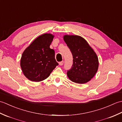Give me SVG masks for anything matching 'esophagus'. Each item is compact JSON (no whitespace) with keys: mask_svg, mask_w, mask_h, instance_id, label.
<instances>
[{"mask_svg":"<svg viewBox=\"0 0 122 122\" xmlns=\"http://www.w3.org/2000/svg\"><path fill=\"white\" fill-rule=\"evenodd\" d=\"M63 61H61V62H59V65L60 66H62L63 65Z\"/></svg>","mask_w":122,"mask_h":122,"instance_id":"esophagus-1","label":"esophagus"}]
</instances>
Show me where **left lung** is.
Instances as JSON below:
<instances>
[{
  "instance_id": "1",
  "label": "left lung",
  "mask_w": 122,
  "mask_h": 122,
  "mask_svg": "<svg viewBox=\"0 0 122 122\" xmlns=\"http://www.w3.org/2000/svg\"><path fill=\"white\" fill-rule=\"evenodd\" d=\"M63 40L70 49L73 58V65L67 72V76L74 83H86L97 71L99 62L97 54L81 36L65 35Z\"/></svg>"
}]
</instances>
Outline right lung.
Masks as SVG:
<instances>
[{
	"mask_svg": "<svg viewBox=\"0 0 122 122\" xmlns=\"http://www.w3.org/2000/svg\"><path fill=\"white\" fill-rule=\"evenodd\" d=\"M54 37L51 33L41 35L36 38L22 53L20 66L24 76L30 81H43L58 66L54 51L50 48Z\"/></svg>",
	"mask_w": 122,
	"mask_h": 122,
	"instance_id": "add662e5",
	"label": "right lung"
}]
</instances>
